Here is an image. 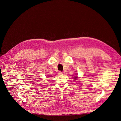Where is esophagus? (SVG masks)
<instances>
[{
    "label": "esophagus",
    "instance_id": "obj_1",
    "mask_svg": "<svg viewBox=\"0 0 121 121\" xmlns=\"http://www.w3.org/2000/svg\"><path fill=\"white\" fill-rule=\"evenodd\" d=\"M58 73L59 74V75H61V74H62V72L61 71H59V73Z\"/></svg>",
    "mask_w": 121,
    "mask_h": 121
}]
</instances>
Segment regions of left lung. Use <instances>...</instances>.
Instances as JSON below:
<instances>
[{"mask_svg": "<svg viewBox=\"0 0 121 121\" xmlns=\"http://www.w3.org/2000/svg\"><path fill=\"white\" fill-rule=\"evenodd\" d=\"M74 78V79H75V80H76V79H77V77H76V78Z\"/></svg>", "mask_w": 121, "mask_h": 121, "instance_id": "8db88e82", "label": "left lung"}]
</instances>
